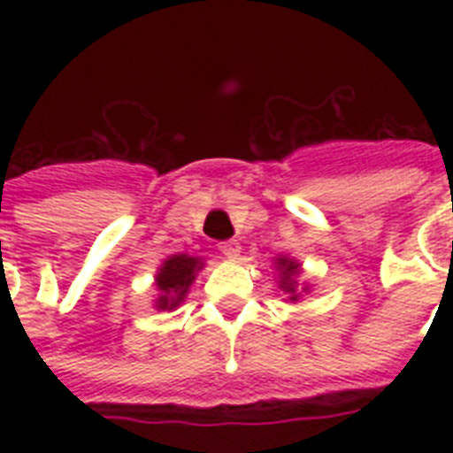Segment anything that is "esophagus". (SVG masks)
I'll return each instance as SVG.
<instances>
[{
  "label": "esophagus",
  "instance_id": "obj_1",
  "mask_svg": "<svg viewBox=\"0 0 453 453\" xmlns=\"http://www.w3.org/2000/svg\"><path fill=\"white\" fill-rule=\"evenodd\" d=\"M240 242L238 240H224V242H219V251H222L229 261H235V258H240Z\"/></svg>",
  "mask_w": 453,
  "mask_h": 453
}]
</instances>
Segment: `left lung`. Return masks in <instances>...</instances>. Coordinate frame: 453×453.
<instances>
[{
	"instance_id": "1",
	"label": "left lung",
	"mask_w": 453,
	"mask_h": 453,
	"mask_svg": "<svg viewBox=\"0 0 453 453\" xmlns=\"http://www.w3.org/2000/svg\"><path fill=\"white\" fill-rule=\"evenodd\" d=\"M276 270H279V288H281L283 292H288V299H290V302H297V299L302 297L297 281H295V276L299 274V263L288 258V256H281V258H276Z\"/></svg>"
}]
</instances>
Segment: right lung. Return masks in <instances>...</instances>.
Returning a JSON list of instances; mask_svg holds the SVG:
<instances>
[{
    "label": "right lung",
    "instance_id": "1",
    "mask_svg": "<svg viewBox=\"0 0 453 453\" xmlns=\"http://www.w3.org/2000/svg\"><path fill=\"white\" fill-rule=\"evenodd\" d=\"M202 267L203 263L197 256H167L165 263L158 267V274H156V288L161 292L156 299V308L158 311H174L186 299L188 288L192 286Z\"/></svg>",
    "mask_w": 453,
    "mask_h": 453
}]
</instances>
